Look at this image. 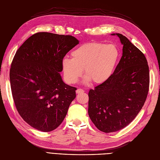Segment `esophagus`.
<instances>
[{
    "mask_svg": "<svg viewBox=\"0 0 160 160\" xmlns=\"http://www.w3.org/2000/svg\"><path fill=\"white\" fill-rule=\"evenodd\" d=\"M84 92V91L82 89H77V90H76V93H83Z\"/></svg>",
    "mask_w": 160,
    "mask_h": 160,
    "instance_id": "esophagus-1",
    "label": "esophagus"
}]
</instances>
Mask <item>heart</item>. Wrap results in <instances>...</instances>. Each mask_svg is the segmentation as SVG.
I'll list each match as a JSON object with an SVG mask.
<instances>
[{
	"instance_id": "1",
	"label": "heart",
	"mask_w": 160,
	"mask_h": 160,
	"mask_svg": "<svg viewBox=\"0 0 160 160\" xmlns=\"http://www.w3.org/2000/svg\"><path fill=\"white\" fill-rule=\"evenodd\" d=\"M71 57H65L61 62L67 83H75L82 76L83 69L86 81L100 84L112 74L119 59V51L113 44L88 42L72 51Z\"/></svg>"
}]
</instances>
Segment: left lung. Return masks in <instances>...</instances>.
Segmentation results:
<instances>
[{
	"label": "left lung",
	"mask_w": 160,
	"mask_h": 160,
	"mask_svg": "<svg viewBox=\"0 0 160 160\" xmlns=\"http://www.w3.org/2000/svg\"><path fill=\"white\" fill-rule=\"evenodd\" d=\"M117 35L122 57L109 79L89 92L88 113L92 122L105 133L119 131L135 118L146 100L149 72L143 53L128 38Z\"/></svg>",
	"instance_id": "left-lung-1"
}]
</instances>
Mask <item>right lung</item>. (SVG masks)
<instances>
[{
	"label": "right lung",
	"mask_w": 160,
	"mask_h": 160,
	"mask_svg": "<svg viewBox=\"0 0 160 160\" xmlns=\"http://www.w3.org/2000/svg\"><path fill=\"white\" fill-rule=\"evenodd\" d=\"M78 44L71 35L41 32L16 52L10 70L12 98L19 115L35 129L59 127L75 98L77 88L65 84L59 72L62 59Z\"/></svg>",
	"instance_id": "obj_1"
}]
</instances>
